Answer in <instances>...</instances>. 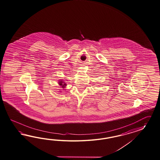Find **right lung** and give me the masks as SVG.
<instances>
[{
    "label": "right lung",
    "mask_w": 160,
    "mask_h": 160,
    "mask_svg": "<svg viewBox=\"0 0 160 160\" xmlns=\"http://www.w3.org/2000/svg\"><path fill=\"white\" fill-rule=\"evenodd\" d=\"M59 85L62 86V87H63V88H64L65 86H66V83H65V82H63L62 81H61L60 82H59Z\"/></svg>",
    "instance_id": "1"
}]
</instances>
